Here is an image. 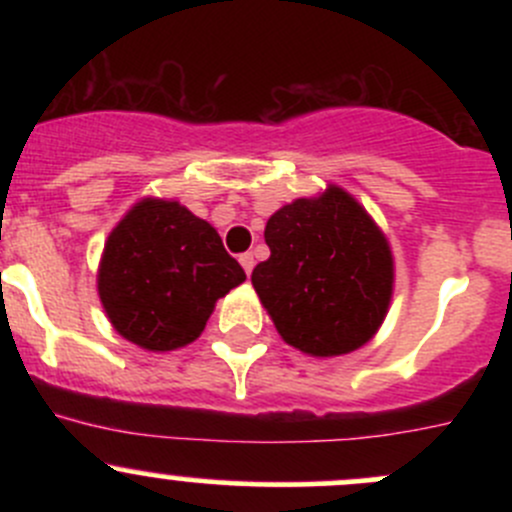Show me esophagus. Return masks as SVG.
<instances>
[{"label": "esophagus", "mask_w": 512, "mask_h": 512, "mask_svg": "<svg viewBox=\"0 0 512 512\" xmlns=\"http://www.w3.org/2000/svg\"><path fill=\"white\" fill-rule=\"evenodd\" d=\"M237 260H240L242 270H245L247 275H250L252 267H255V257H252V252H245V255H240V257H237Z\"/></svg>", "instance_id": "esophagus-1"}]
</instances>
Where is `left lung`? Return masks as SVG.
<instances>
[{
  "mask_svg": "<svg viewBox=\"0 0 512 512\" xmlns=\"http://www.w3.org/2000/svg\"><path fill=\"white\" fill-rule=\"evenodd\" d=\"M270 257L252 287L289 347L342 356L364 347L394 297L389 237L339 185L282 205L265 225Z\"/></svg>",
  "mask_w": 512,
  "mask_h": 512,
  "instance_id": "1",
  "label": "left lung"
}]
</instances>
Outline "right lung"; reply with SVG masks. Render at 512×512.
I'll return each mask as SVG.
<instances>
[{
	"label": "right lung",
	"instance_id": "obj_1",
	"mask_svg": "<svg viewBox=\"0 0 512 512\" xmlns=\"http://www.w3.org/2000/svg\"><path fill=\"white\" fill-rule=\"evenodd\" d=\"M242 282L218 230L165 198H141L118 220L96 275L108 322L146 352L195 342L215 302Z\"/></svg>",
	"mask_w": 512,
	"mask_h": 512
}]
</instances>
